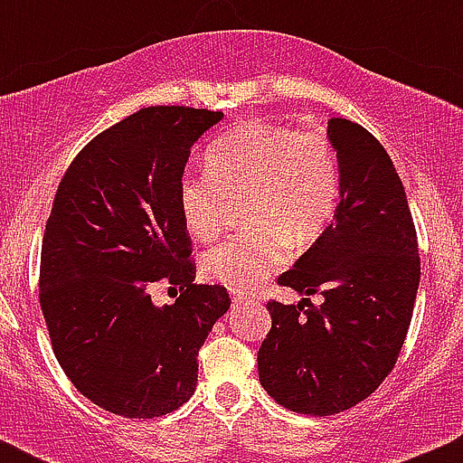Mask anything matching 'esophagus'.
I'll return each instance as SVG.
<instances>
[{
    "mask_svg": "<svg viewBox=\"0 0 463 463\" xmlns=\"http://www.w3.org/2000/svg\"><path fill=\"white\" fill-rule=\"evenodd\" d=\"M246 300H249V296H246V293L232 291V302H235V305H241V302H246Z\"/></svg>",
    "mask_w": 463,
    "mask_h": 463,
    "instance_id": "obj_1",
    "label": "esophagus"
}]
</instances>
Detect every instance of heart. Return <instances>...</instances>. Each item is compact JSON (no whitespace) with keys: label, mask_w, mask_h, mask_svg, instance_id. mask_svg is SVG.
Segmentation results:
<instances>
[{"label":"heart","mask_w":463,"mask_h":463,"mask_svg":"<svg viewBox=\"0 0 463 463\" xmlns=\"http://www.w3.org/2000/svg\"><path fill=\"white\" fill-rule=\"evenodd\" d=\"M208 172L188 170L176 185L185 228L197 240L223 231L232 199L244 197L241 228L202 258L208 279L249 291L287 264L291 241L309 246L329 226L340 194V167L329 137L246 120L205 152Z\"/></svg>","instance_id":"obj_1"}]
</instances>
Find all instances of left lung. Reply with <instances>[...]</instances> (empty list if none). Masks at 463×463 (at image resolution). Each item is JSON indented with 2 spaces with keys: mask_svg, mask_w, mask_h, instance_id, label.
Masks as SVG:
<instances>
[{
  "mask_svg": "<svg viewBox=\"0 0 463 463\" xmlns=\"http://www.w3.org/2000/svg\"><path fill=\"white\" fill-rule=\"evenodd\" d=\"M326 137L338 156L340 203L314 246L278 278L305 298L266 305L270 331L258 352L269 396L314 417L354 408L385 381L421 278L412 213L390 154L347 118H331ZM316 292L318 307L308 300Z\"/></svg>",
  "mask_w": 463,
  "mask_h": 463,
  "instance_id": "obj_1",
  "label": "left lung"
}]
</instances>
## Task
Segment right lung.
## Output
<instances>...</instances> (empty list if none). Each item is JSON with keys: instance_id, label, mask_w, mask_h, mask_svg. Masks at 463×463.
<instances>
[{"instance_id": "1", "label": "right lung", "mask_w": 463, "mask_h": 463, "mask_svg": "<svg viewBox=\"0 0 463 463\" xmlns=\"http://www.w3.org/2000/svg\"><path fill=\"white\" fill-rule=\"evenodd\" d=\"M222 111L145 107L98 134L64 172L42 240L40 307L53 354L82 396L154 419L197 387V356L231 307L197 266L176 185L190 147ZM180 288L156 307L151 288Z\"/></svg>"}]
</instances>
